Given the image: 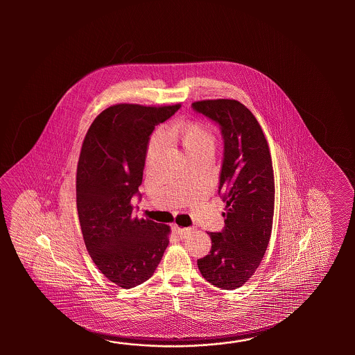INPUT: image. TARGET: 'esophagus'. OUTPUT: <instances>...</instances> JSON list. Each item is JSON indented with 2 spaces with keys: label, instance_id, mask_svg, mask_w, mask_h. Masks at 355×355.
<instances>
[{
  "label": "esophagus",
  "instance_id": "34e87169",
  "mask_svg": "<svg viewBox=\"0 0 355 355\" xmlns=\"http://www.w3.org/2000/svg\"><path fill=\"white\" fill-rule=\"evenodd\" d=\"M173 231H174L175 234H178V236H180L181 239H184V237H187V236L190 234L191 228H182V227L174 225V226H173Z\"/></svg>",
  "mask_w": 355,
  "mask_h": 355
}]
</instances>
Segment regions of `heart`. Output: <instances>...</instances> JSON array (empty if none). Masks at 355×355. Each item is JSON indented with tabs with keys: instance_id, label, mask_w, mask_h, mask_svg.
Listing matches in <instances>:
<instances>
[{
	"instance_id": "obj_1",
	"label": "heart",
	"mask_w": 355,
	"mask_h": 355,
	"mask_svg": "<svg viewBox=\"0 0 355 355\" xmlns=\"http://www.w3.org/2000/svg\"><path fill=\"white\" fill-rule=\"evenodd\" d=\"M167 139L179 144L189 159H196L203 155L213 156L216 148V137L209 129L198 121L174 123L165 129ZM162 142V136L157 133L152 137L147 153L152 155L159 144Z\"/></svg>"
}]
</instances>
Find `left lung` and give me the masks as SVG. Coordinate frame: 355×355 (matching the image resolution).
<instances>
[{
	"label": "left lung",
	"mask_w": 355,
	"mask_h": 355,
	"mask_svg": "<svg viewBox=\"0 0 355 355\" xmlns=\"http://www.w3.org/2000/svg\"><path fill=\"white\" fill-rule=\"evenodd\" d=\"M196 113L216 121L223 137L218 194L226 203L225 228L209 232L211 249L198 260L204 279L232 291L257 272L270 240L274 216L272 156L254 114L237 100H202Z\"/></svg>",
	"instance_id": "left-lung-1"
}]
</instances>
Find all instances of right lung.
<instances>
[{
    "instance_id": "1",
    "label": "right lung",
    "mask_w": 355,
    "mask_h": 355,
    "mask_svg": "<svg viewBox=\"0 0 355 355\" xmlns=\"http://www.w3.org/2000/svg\"><path fill=\"white\" fill-rule=\"evenodd\" d=\"M180 104H116L98 114L83 139L76 203L92 261L121 288L150 279L168 245L170 227L133 214L150 136Z\"/></svg>"
}]
</instances>
